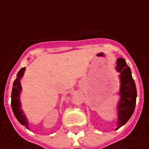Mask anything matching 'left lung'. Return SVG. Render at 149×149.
Wrapping results in <instances>:
<instances>
[{
	"label": "left lung",
	"mask_w": 149,
	"mask_h": 149,
	"mask_svg": "<svg viewBox=\"0 0 149 149\" xmlns=\"http://www.w3.org/2000/svg\"><path fill=\"white\" fill-rule=\"evenodd\" d=\"M116 69L120 73V88L118 93L120 99L117 104V127L125 125L134 112L136 100V88L132 77L131 70L124 58L117 59Z\"/></svg>",
	"instance_id": "left-lung-1"
}]
</instances>
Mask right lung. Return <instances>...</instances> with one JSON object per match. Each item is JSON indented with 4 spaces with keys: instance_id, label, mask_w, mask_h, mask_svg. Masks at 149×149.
I'll return each instance as SVG.
<instances>
[{
    "instance_id": "add662e5",
    "label": "right lung",
    "mask_w": 149,
    "mask_h": 149,
    "mask_svg": "<svg viewBox=\"0 0 149 149\" xmlns=\"http://www.w3.org/2000/svg\"><path fill=\"white\" fill-rule=\"evenodd\" d=\"M24 71H25V67H23L19 71V73H17V76H16V79L13 82L12 95H11V106H12L13 112L19 123L21 125H24L28 130H30L29 121L22 109V104H21L20 100V94L22 92V89L20 81L24 75Z\"/></svg>"
}]
</instances>
